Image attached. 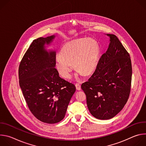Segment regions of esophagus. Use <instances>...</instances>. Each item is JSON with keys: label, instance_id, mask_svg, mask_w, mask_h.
<instances>
[{"label": "esophagus", "instance_id": "34e87169", "mask_svg": "<svg viewBox=\"0 0 146 146\" xmlns=\"http://www.w3.org/2000/svg\"><path fill=\"white\" fill-rule=\"evenodd\" d=\"M76 90H78L80 91L81 90V85L80 84H78V83H76Z\"/></svg>", "mask_w": 146, "mask_h": 146}]
</instances>
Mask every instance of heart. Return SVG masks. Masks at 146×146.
<instances>
[{
  "label": "heart",
  "instance_id": "obj_1",
  "mask_svg": "<svg viewBox=\"0 0 146 146\" xmlns=\"http://www.w3.org/2000/svg\"><path fill=\"white\" fill-rule=\"evenodd\" d=\"M99 49L96 41L92 38H80L66 43L56 60V68L65 78L72 76L73 66L79 74L89 75L96 69Z\"/></svg>",
  "mask_w": 146,
  "mask_h": 146
}]
</instances>
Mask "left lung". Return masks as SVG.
I'll return each instance as SVG.
<instances>
[{"instance_id":"8db88e82","label":"left lung","mask_w":146,"mask_h":146,"mask_svg":"<svg viewBox=\"0 0 146 146\" xmlns=\"http://www.w3.org/2000/svg\"><path fill=\"white\" fill-rule=\"evenodd\" d=\"M110 44L100 57L96 70L81 87L91 114L99 119L115 116L125 105L131 87L130 55L114 35L108 34Z\"/></svg>"}]
</instances>
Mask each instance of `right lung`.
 <instances>
[{
  "mask_svg": "<svg viewBox=\"0 0 146 146\" xmlns=\"http://www.w3.org/2000/svg\"><path fill=\"white\" fill-rule=\"evenodd\" d=\"M55 36L34 40L24 54L18 69L19 86L27 106L41 122L55 123L65 117L75 86L59 77L55 51L47 52Z\"/></svg>",
  "mask_w": 146,
  "mask_h": 146,
  "instance_id": "right-lung-1",
  "label": "right lung"
}]
</instances>
